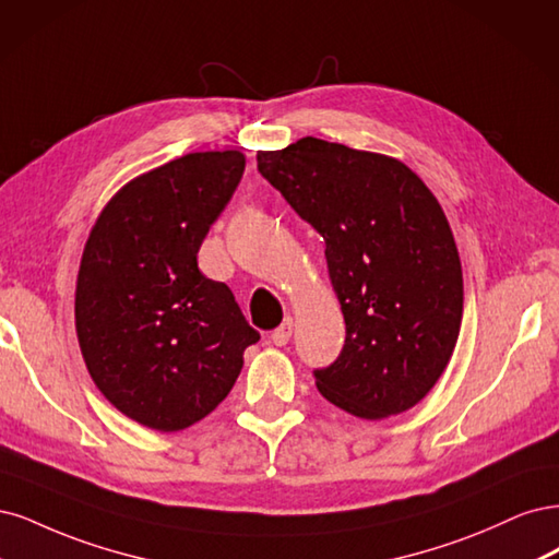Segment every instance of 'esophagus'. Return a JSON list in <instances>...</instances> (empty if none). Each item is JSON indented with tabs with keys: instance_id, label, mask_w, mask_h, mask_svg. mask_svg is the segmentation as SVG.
Segmentation results:
<instances>
[{
	"instance_id": "obj_1",
	"label": "esophagus",
	"mask_w": 559,
	"mask_h": 559,
	"mask_svg": "<svg viewBox=\"0 0 559 559\" xmlns=\"http://www.w3.org/2000/svg\"><path fill=\"white\" fill-rule=\"evenodd\" d=\"M293 328H295V320H293L290 316H287V318L283 320V325L272 332V341H274V344H276V346H285L287 341H290V336H293Z\"/></svg>"
}]
</instances>
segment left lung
I'll list each match as a JSON object with an SVG mask.
<instances>
[{
    "label": "left lung",
    "mask_w": 559,
    "mask_h": 559,
    "mask_svg": "<svg viewBox=\"0 0 559 559\" xmlns=\"http://www.w3.org/2000/svg\"><path fill=\"white\" fill-rule=\"evenodd\" d=\"M258 169L325 239L346 344L316 371L320 394L362 420L413 408L462 325V264L437 197L400 159L316 136L258 151Z\"/></svg>",
    "instance_id": "1"
}]
</instances>
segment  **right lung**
Listing matches in <instances>:
<instances>
[{"mask_svg": "<svg viewBox=\"0 0 559 559\" xmlns=\"http://www.w3.org/2000/svg\"><path fill=\"white\" fill-rule=\"evenodd\" d=\"M246 169L241 151L188 153L124 183L90 229L76 336L97 390L122 416L178 431L206 418L260 341L197 253Z\"/></svg>", "mask_w": 559, "mask_h": 559, "instance_id": "add662e5", "label": "right lung"}]
</instances>
